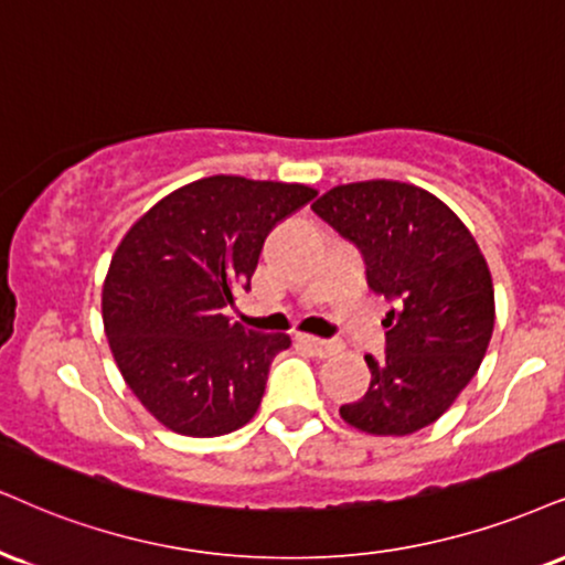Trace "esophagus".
Masks as SVG:
<instances>
[{
    "mask_svg": "<svg viewBox=\"0 0 565 565\" xmlns=\"http://www.w3.org/2000/svg\"><path fill=\"white\" fill-rule=\"evenodd\" d=\"M298 343L309 348V351L319 359H327V356H332V353L340 351V345L335 343V340H324V338H315V335H298Z\"/></svg>",
    "mask_w": 565,
    "mask_h": 565,
    "instance_id": "1",
    "label": "esophagus"
}]
</instances>
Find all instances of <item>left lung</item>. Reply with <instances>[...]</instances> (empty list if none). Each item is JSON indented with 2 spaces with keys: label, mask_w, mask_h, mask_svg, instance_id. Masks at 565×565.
I'll return each mask as SVG.
<instances>
[{
  "label": "left lung",
  "mask_w": 565,
  "mask_h": 565,
  "mask_svg": "<svg viewBox=\"0 0 565 565\" xmlns=\"http://www.w3.org/2000/svg\"><path fill=\"white\" fill-rule=\"evenodd\" d=\"M317 217L351 241L387 311L385 356H366L372 382L340 416L369 435H411L437 422L482 364L495 294L471 233L440 199L395 180L338 185Z\"/></svg>",
  "instance_id": "obj_1"
}]
</instances>
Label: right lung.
<instances>
[{"mask_svg": "<svg viewBox=\"0 0 565 565\" xmlns=\"http://www.w3.org/2000/svg\"><path fill=\"white\" fill-rule=\"evenodd\" d=\"M315 196L298 183L204 178L151 206L117 246L104 332L122 380L164 427L217 437L256 414L290 338L246 330L227 311L250 290L271 227Z\"/></svg>", "mask_w": 565, "mask_h": 565, "instance_id": "obj_1", "label": "right lung"}]
</instances>
